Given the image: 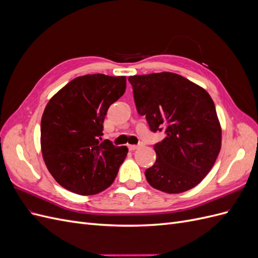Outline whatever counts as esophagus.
<instances>
[{
	"mask_svg": "<svg viewBox=\"0 0 258 258\" xmlns=\"http://www.w3.org/2000/svg\"><path fill=\"white\" fill-rule=\"evenodd\" d=\"M128 148H129V150L130 151H136V150H138V148H139V145H128Z\"/></svg>",
	"mask_w": 258,
	"mask_h": 258,
	"instance_id": "34e87169",
	"label": "esophagus"
}]
</instances>
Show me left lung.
Instances as JSON below:
<instances>
[{
    "label": "left lung",
    "mask_w": 258,
    "mask_h": 258,
    "mask_svg": "<svg viewBox=\"0 0 258 258\" xmlns=\"http://www.w3.org/2000/svg\"><path fill=\"white\" fill-rule=\"evenodd\" d=\"M137 111L153 132L166 138L154 145L157 159L146 169L147 182L168 194L197 186L221 151L222 129L209 93L170 72L129 77Z\"/></svg>",
    "instance_id": "1"
}]
</instances>
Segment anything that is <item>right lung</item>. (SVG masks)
<instances>
[{"mask_svg": "<svg viewBox=\"0 0 258 258\" xmlns=\"http://www.w3.org/2000/svg\"><path fill=\"white\" fill-rule=\"evenodd\" d=\"M126 90V76L88 74L60 89L41 121L42 154L50 174L66 189L88 196L111 186L128 148L101 142L111 104Z\"/></svg>", "mask_w": 258, "mask_h": 258, "instance_id": "add662e5", "label": "right lung"}]
</instances>
